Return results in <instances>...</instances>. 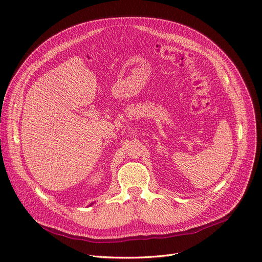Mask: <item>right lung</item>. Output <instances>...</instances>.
<instances>
[{
	"label": "right lung",
	"mask_w": 262,
	"mask_h": 262,
	"mask_svg": "<svg viewBox=\"0 0 262 262\" xmlns=\"http://www.w3.org/2000/svg\"><path fill=\"white\" fill-rule=\"evenodd\" d=\"M92 204H93V203H91V204H90V205H92Z\"/></svg>",
	"instance_id": "obj_1"
}]
</instances>
